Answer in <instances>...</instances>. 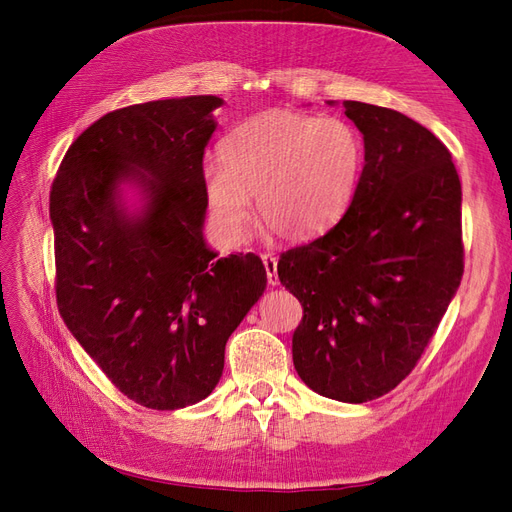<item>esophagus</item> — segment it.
Returning <instances> with one entry per match:
<instances>
[{"label":"esophagus","instance_id":"obj_1","mask_svg":"<svg viewBox=\"0 0 512 512\" xmlns=\"http://www.w3.org/2000/svg\"><path fill=\"white\" fill-rule=\"evenodd\" d=\"M262 258V265H265V269H267V280H269V284L271 286H277L280 284V275H277V258L273 256V254H262L260 256Z\"/></svg>","mask_w":512,"mask_h":512}]
</instances>
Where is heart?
<instances>
[{"label":"heart","instance_id":"1","mask_svg":"<svg viewBox=\"0 0 512 512\" xmlns=\"http://www.w3.org/2000/svg\"><path fill=\"white\" fill-rule=\"evenodd\" d=\"M222 164L203 168L207 205L224 235L239 239L256 196L260 224L288 241L333 224L359 181L361 136L339 117L265 113L220 145Z\"/></svg>","mask_w":512,"mask_h":512}]
</instances>
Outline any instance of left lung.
Here are the masks:
<instances>
[{
    "mask_svg": "<svg viewBox=\"0 0 512 512\" xmlns=\"http://www.w3.org/2000/svg\"><path fill=\"white\" fill-rule=\"evenodd\" d=\"M365 166L327 235L284 252L280 282L303 305L292 335L301 380L363 404L416 367L463 275L461 181L448 149L393 108L346 100Z\"/></svg>",
    "mask_w": 512,
    "mask_h": 512,
    "instance_id": "left-lung-1",
    "label": "left lung"
}]
</instances>
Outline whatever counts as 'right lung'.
I'll list each match as a JSON object with an SVG mask.
<instances>
[{"mask_svg": "<svg viewBox=\"0 0 512 512\" xmlns=\"http://www.w3.org/2000/svg\"><path fill=\"white\" fill-rule=\"evenodd\" d=\"M218 96L119 108L76 138L51 188L59 314L128 399L179 410L222 378L230 333L262 297L256 254L203 239V156ZM146 205L132 214L120 183Z\"/></svg>", "mask_w": 512, "mask_h": 512, "instance_id": "1", "label": "right lung"}]
</instances>
